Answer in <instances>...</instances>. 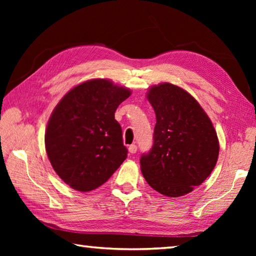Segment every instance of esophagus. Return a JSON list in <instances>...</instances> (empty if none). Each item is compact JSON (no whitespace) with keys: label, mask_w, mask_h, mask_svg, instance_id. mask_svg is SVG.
<instances>
[{"label":"esophagus","mask_w":256,"mask_h":256,"mask_svg":"<svg viewBox=\"0 0 256 256\" xmlns=\"http://www.w3.org/2000/svg\"><path fill=\"white\" fill-rule=\"evenodd\" d=\"M136 150H138V146L135 144H132V145L128 146V152L131 154H135V153H136Z\"/></svg>","instance_id":"obj_1"}]
</instances>
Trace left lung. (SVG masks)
<instances>
[{
	"label": "left lung",
	"mask_w": 256,
	"mask_h": 256,
	"mask_svg": "<svg viewBox=\"0 0 256 256\" xmlns=\"http://www.w3.org/2000/svg\"><path fill=\"white\" fill-rule=\"evenodd\" d=\"M148 100L156 114L154 144L140 156V170L156 192L182 197L214 170L218 136L204 108L180 86L168 82L150 86Z\"/></svg>",
	"instance_id": "obj_1"
}]
</instances>
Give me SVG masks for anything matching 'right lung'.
<instances>
[{"instance_id":"add662e5","label":"right lung","mask_w":256,"mask_h":256,"mask_svg":"<svg viewBox=\"0 0 256 256\" xmlns=\"http://www.w3.org/2000/svg\"><path fill=\"white\" fill-rule=\"evenodd\" d=\"M131 90L108 79L76 86L54 108L45 148L54 170L69 187L91 192L110 178L128 156L114 118Z\"/></svg>"}]
</instances>
